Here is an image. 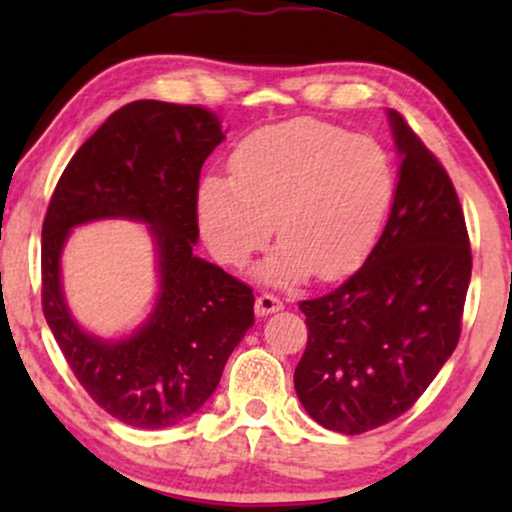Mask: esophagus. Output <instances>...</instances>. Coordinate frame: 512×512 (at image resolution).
<instances>
[{
    "mask_svg": "<svg viewBox=\"0 0 512 512\" xmlns=\"http://www.w3.org/2000/svg\"><path fill=\"white\" fill-rule=\"evenodd\" d=\"M284 307L282 300H279L275 293H261L256 298V314L258 317H268L272 312H279Z\"/></svg>",
    "mask_w": 512,
    "mask_h": 512,
    "instance_id": "esophagus-1",
    "label": "esophagus"
}]
</instances>
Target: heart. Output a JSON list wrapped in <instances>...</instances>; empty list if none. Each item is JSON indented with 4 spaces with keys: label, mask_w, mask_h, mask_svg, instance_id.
Wrapping results in <instances>:
<instances>
[{
    "label": "heart",
    "mask_w": 512,
    "mask_h": 512,
    "mask_svg": "<svg viewBox=\"0 0 512 512\" xmlns=\"http://www.w3.org/2000/svg\"><path fill=\"white\" fill-rule=\"evenodd\" d=\"M230 179L207 177L198 223L221 263L244 268L275 233L282 242L261 265L277 286L314 270L347 275L366 261L394 198V170L375 139L296 118L251 132L235 146Z\"/></svg>",
    "instance_id": "1"
}]
</instances>
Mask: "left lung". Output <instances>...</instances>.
I'll return each instance as SVG.
<instances>
[{"label":"left lung","instance_id":"1","mask_svg":"<svg viewBox=\"0 0 512 512\" xmlns=\"http://www.w3.org/2000/svg\"><path fill=\"white\" fill-rule=\"evenodd\" d=\"M403 156L394 205L366 263L300 300L307 347L293 384L326 429L356 436L408 412L450 359L471 282V240L450 174L389 111Z\"/></svg>","mask_w":512,"mask_h":512}]
</instances>
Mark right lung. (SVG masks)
Masks as SVG:
<instances>
[{"label": "right lung", "mask_w": 512, "mask_h": 512, "mask_svg": "<svg viewBox=\"0 0 512 512\" xmlns=\"http://www.w3.org/2000/svg\"><path fill=\"white\" fill-rule=\"evenodd\" d=\"M223 139L219 116L198 104L130 102L83 142L48 202L41 228L44 317L88 396L137 429H165L191 417L214 394L228 356L254 324L251 286L193 256L200 170ZM109 215L149 222L159 249L157 310L121 343L83 334L59 286L68 230Z\"/></svg>", "instance_id": "obj_1"}]
</instances>
